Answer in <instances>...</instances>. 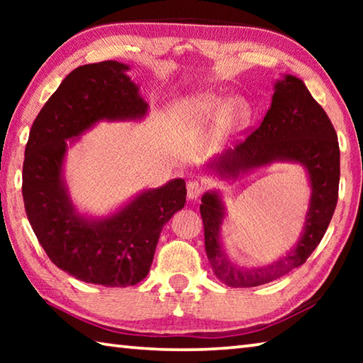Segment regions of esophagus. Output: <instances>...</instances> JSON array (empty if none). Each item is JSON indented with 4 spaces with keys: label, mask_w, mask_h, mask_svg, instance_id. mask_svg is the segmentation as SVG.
I'll use <instances>...</instances> for the list:
<instances>
[{
    "label": "esophagus",
    "mask_w": 363,
    "mask_h": 363,
    "mask_svg": "<svg viewBox=\"0 0 363 363\" xmlns=\"http://www.w3.org/2000/svg\"><path fill=\"white\" fill-rule=\"evenodd\" d=\"M205 192V186L199 181H190L187 184V196L190 200H196L199 196Z\"/></svg>",
    "instance_id": "1"
}]
</instances>
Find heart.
Masks as SVG:
<instances>
[{
	"label": "heart",
	"mask_w": 363,
	"mask_h": 363,
	"mask_svg": "<svg viewBox=\"0 0 363 363\" xmlns=\"http://www.w3.org/2000/svg\"><path fill=\"white\" fill-rule=\"evenodd\" d=\"M229 107L230 106L225 101H220L218 97L210 94H201L194 97V99H190L186 104L184 113H186V118L190 123L199 126H205L223 120V116L227 113ZM235 115L238 123H245L250 120L251 110L245 102H238L235 106Z\"/></svg>",
	"instance_id": "1"
}]
</instances>
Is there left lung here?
Returning a JSON list of instances; mask_svg holds the SVG:
<instances>
[{"mask_svg": "<svg viewBox=\"0 0 363 363\" xmlns=\"http://www.w3.org/2000/svg\"><path fill=\"white\" fill-rule=\"evenodd\" d=\"M275 160L298 162L309 173L312 196L304 232L291 251L269 266L243 269L233 264L219 242L224 206L216 192L205 194L200 213L205 229V250L213 272L223 284L250 288L269 284L307 261L328 229L340 187V144L333 125L299 78L286 75L275 83L272 104L264 120L247 139L214 164L219 174L238 173Z\"/></svg>", "mask_w": 363, "mask_h": 363, "instance_id": "1", "label": "left lung"}]
</instances>
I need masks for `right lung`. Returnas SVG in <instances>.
<instances>
[{"label":"right lung","instance_id":"right-lung-1","mask_svg":"<svg viewBox=\"0 0 363 363\" xmlns=\"http://www.w3.org/2000/svg\"><path fill=\"white\" fill-rule=\"evenodd\" d=\"M126 70L106 60L70 72L33 121L22 169L27 218L49 259L104 286H131L147 277L160 232L187 195L184 179H173L106 219L88 220L73 210L62 181L67 139L99 120H134L147 112Z\"/></svg>","mask_w":363,"mask_h":363}]
</instances>
